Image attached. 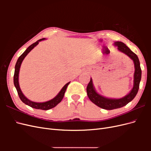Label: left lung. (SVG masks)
Segmentation results:
<instances>
[{
  "label": "left lung",
  "mask_w": 151,
  "mask_h": 151,
  "mask_svg": "<svg viewBox=\"0 0 151 151\" xmlns=\"http://www.w3.org/2000/svg\"><path fill=\"white\" fill-rule=\"evenodd\" d=\"M114 45L117 47L120 52L125 53L129 57L134 63L135 72L134 76V86L130 92L122 98L120 99H111L105 98L103 96L99 94L96 91L93 84V80L91 78L90 82L87 86V94L89 99L98 106L103 109L111 110L116 108H120L125 106L133 99L138 93L139 89V84L141 80L142 70L140 65V62L138 57L127 45L121 42H116Z\"/></svg>",
  "instance_id": "8db88e82"
}]
</instances>
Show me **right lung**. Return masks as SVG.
Masks as SVG:
<instances>
[{
	"instance_id": "obj_1",
	"label": "right lung",
	"mask_w": 151,
	"mask_h": 151,
	"mask_svg": "<svg viewBox=\"0 0 151 151\" xmlns=\"http://www.w3.org/2000/svg\"><path fill=\"white\" fill-rule=\"evenodd\" d=\"M45 39V38L40 39V40H38L37 42H36L35 43L30 45V46L25 50V52L19 57V58L17 59V62L16 63V65H15L14 75V86L16 87L18 95H19V98L24 104L28 105V106H31V108H33L35 109H43V110H48V109H50L54 108L55 106H56L59 103H60L63 96H64V94L65 93L66 89L67 88L68 85L69 84L70 82L69 83H67L63 87L60 92L58 93V94L54 98H53L51 100H50V101L43 102V103H36V102L32 101H31V100L28 99L26 97H25V96L23 94V93H22V91L20 89L19 84V70H20V67H21L22 62L23 61L25 57L28 54V53L31 51V50L32 49H33L36 46V45L39 43L40 42H41L42 40H44Z\"/></svg>"
}]
</instances>
